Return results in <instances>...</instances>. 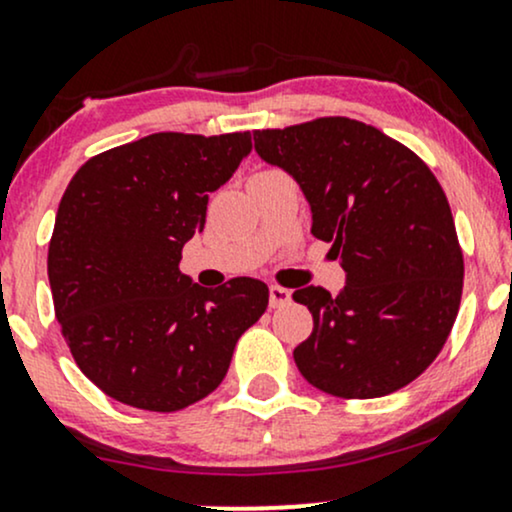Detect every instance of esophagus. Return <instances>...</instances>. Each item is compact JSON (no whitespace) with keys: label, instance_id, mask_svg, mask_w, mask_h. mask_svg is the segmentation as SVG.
Returning a JSON list of instances; mask_svg holds the SVG:
<instances>
[{"label":"esophagus","instance_id":"obj_1","mask_svg":"<svg viewBox=\"0 0 512 512\" xmlns=\"http://www.w3.org/2000/svg\"><path fill=\"white\" fill-rule=\"evenodd\" d=\"M291 301V291L284 289V286H269V305L272 308H281Z\"/></svg>","mask_w":512,"mask_h":512}]
</instances>
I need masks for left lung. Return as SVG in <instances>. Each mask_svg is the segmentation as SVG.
Wrapping results in <instances>:
<instances>
[{
	"instance_id": "obj_1",
	"label": "left lung",
	"mask_w": 512,
	"mask_h": 512,
	"mask_svg": "<svg viewBox=\"0 0 512 512\" xmlns=\"http://www.w3.org/2000/svg\"><path fill=\"white\" fill-rule=\"evenodd\" d=\"M255 151L308 199L315 238L332 243L346 284L293 291L313 334L293 349L317 390L373 399L431 366L452 330L464 262L436 175L414 151L349 117L257 129Z\"/></svg>"
}]
</instances>
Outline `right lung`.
<instances>
[{"mask_svg":"<svg viewBox=\"0 0 512 512\" xmlns=\"http://www.w3.org/2000/svg\"><path fill=\"white\" fill-rule=\"evenodd\" d=\"M250 151V132H158L93 156L64 190L48 250L55 315L76 366L117 402L178 411L204 399L267 310L260 279L204 289L178 269L209 192Z\"/></svg>","mask_w":512,"mask_h":512,"instance_id":"obj_1","label":"right lung"}]
</instances>
